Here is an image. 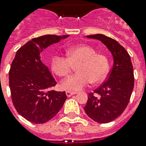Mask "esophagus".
Segmentation results:
<instances>
[{"label":"esophagus","mask_w":146,"mask_h":146,"mask_svg":"<svg viewBox=\"0 0 146 146\" xmlns=\"http://www.w3.org/2000/svg\"><path fill=\"white\" fill-rule=\"evenodd\" d=\"M76 94V92H71V91H66V96H67L68 98H70L72 95Z\"/></svg>","instance_id":"34e87169"}]
</instances>
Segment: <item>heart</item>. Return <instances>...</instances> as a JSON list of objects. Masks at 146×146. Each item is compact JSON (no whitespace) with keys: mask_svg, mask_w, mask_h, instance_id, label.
Instances as JSON below:
<instances>
[{"mask_svg":"<svg viewBox=\"0 0 146 146\" xmlns=\"http://www.w3.org/2000/svg\"><path fill=\"white\" fill-rule=\"evenodd\" d=\"M67 57L56 54L52 58V70L57 76H67L76 66L75 75L66 79L60 87L68 91L80 90L92 82L99 84L106 78L109 70L108 57L98 53L94 47L86 44L70 46L66 49Z\"/></svg>","mask_w":146,"mask_h":146,"instance_id":"obj_1","label":"heart"}]
</instances>
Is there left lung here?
<instances>
[{
  "label": "left lung",
  "mask_w": 146,
  "mask_h": 146,
  "mask_svg": "<svg viewBox=\"0 0 146 146\" xmlns=\"http://www.w3.org/2000/svg\"><path fill=\"white\" fill-rule=\"evenodd\" d=\"M101 41L111 52L114 65L108 80L88 94L84 111L94 121L109 123L122 114L134 88V71L128 52L116 40L101 34L87 35Z\"/></svg>",
  "instance_id": "1"
}]
</instances>
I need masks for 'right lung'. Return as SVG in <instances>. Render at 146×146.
<instances>
[{"label":"right lung","instance_id":"add662e5","mask_svg":"<svg viewBox=\"0 0 146 146\" xmlns=\"http://www.w3.org/2000/svg\"><path fill=\"white\" fill-rule=\"evenodd\" d=\"M69 35H46L34 38L16 52L9 70L11 100L19 114L35 124H43L59 111L65 92L52 90L56 81L40 59V52Z\"/></svg>","mask_w":146,"mask_h":146}]
</instances>
